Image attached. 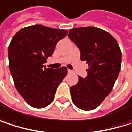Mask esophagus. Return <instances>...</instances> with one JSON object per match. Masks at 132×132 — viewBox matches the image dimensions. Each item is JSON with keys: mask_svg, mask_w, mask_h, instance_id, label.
Instances as JSON below:
<instances>
[{"mask_svg": "<svg viewBox=\"0 0 132 132\" xmlns=\"http://www.w3.org/2000/svg\"><path fill=\"white\" fill-rule=\"evenodd\" d=\"M68 72H69V73H72V71L71 69H68Z\"/></svg>", "mask_w": 132, "mask_h": 132, "instance_id": "obj_1", "label": "esophagus"}]
</instances>
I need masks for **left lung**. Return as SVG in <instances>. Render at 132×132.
<instances>
[{"mask_svg": "<svg viewBox=\"0 0 132 132\" xmlns=\"http://www.w3.org/2000/svg\"><path fill=\"white\" fill-rule=\"evenodd\" d=\"M68 37L81 52V60L89 65L86 78L70 87L75 105L85 111L97 108L109 95L118 78L121 52L118 42L108 32L94 27L70 29Z\"/></svg>", "mask_w": 132, "mask_h": 132, "instance_id": "left-lung-1", "label": "left lung"}]
</instances>
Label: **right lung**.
Here are the masks:
<instances>
[{
  "label": "right lung",
  "instance_id": "1",
  "mask_svg": "<svg viewBox=\"0 0 132 132\" xmlns=\"http://www.w3.org/2000/svg\"><path fill=\"white\" fill-rule=\"evenodd\" d=\"M67 34L66 30L33 25L20 30L9 44V69L15 87L34 108H44L53 101L67 74L65 66L56 69L43 66L58 41Z\"/></svg>",
  "mask_w": 132,
  "mask_h": 132
}]
</instances>
